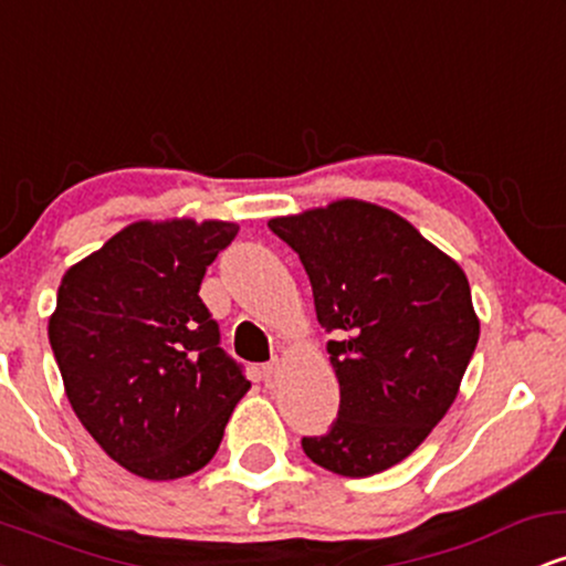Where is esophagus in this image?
<instances>
[{
    "label": "esophagus",
    "mask_w": 566,
    "mask_h": 566,
    "mask_svg": "<svg viewBox=\"0 0 566 566\" xmlns=\"http://www.w3.org/2000/svg\"><path fill=\"white\" fill-rule=\"evenodd\" d=\"M284 373H287V367H284V361L282 359H274V361H269V365L263 367V380H265V386H279V382L284 380Z\"/></svg>",
    "instance_id": "esophagus-1"
}]
</instances>
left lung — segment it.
Returning a JSON list of instances; mask_svg holds the SVG:
<instances>
[{"label":"left lung","instance_id":"8db88e82","mask_svg":"<svg viewBox=\"0 0 566 566\" xmlns=\"http://www.w3.org/2000/svg\"><path fill=\"white\" fill-rule=\"evenodd\" d=\"M269 229L301 258L335 340L337 420L303 452L361 479L409 458L452 407L479 340L465 271L394 210L337 199Z\"/></svg>","mask_w":566,"mask_h":566}]
</instances>
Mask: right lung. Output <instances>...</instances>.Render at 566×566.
<instances>
[{
	"label": "right lung",
	"mask_w": 566,
	"mask_h": 566,
	"mask_svg": "<svg viewBox=\"0 0 566 566\" xmlns=\"http://www.w3.org/2000/svg\"><path fill=\"white\" fill-rule=\"evenodd\" d=\"M229 220H135L63 274L48 335L63 388L101 450L135 476L205 469L250 391L199 297Z\"/></svg>",
	"instance_id": "add662e5"
}]
</instances>
